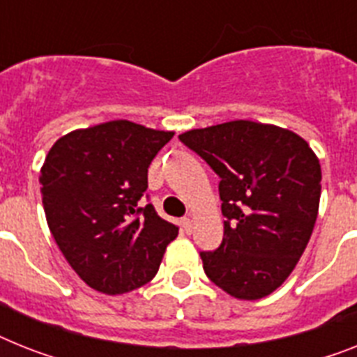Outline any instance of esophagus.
I'll return each mask as SVG.
<instances>
[{"label": "esophagus", "mask_w": 357, "mask_h": 357, "mask_svg": "<svg viewBox=\"0 0 357 357\" xmlns=\"http://www.w3.org/2000/svg\"><path fill=\"white\" fill-rule=\"evenodd\" d=\"M182 229H184V234H191L193 231V219H190V217L182 219Z\"/></svg>", "instance_id": "obj_1"}]
</instances>
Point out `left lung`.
<instances>
[{"label":"left lung","mask_w":357,"mask_h":357,"mask_svg":"<svg viewBox=\"0 0 357 357\" xmlns=\"http://www.w3.org/2000/svg\"><path fill=\"white\" fill-rule=\"evenodd\" d=\"M220 176L225 237L202 252L206 275L235 299L270 296L299 263L316 226L319 158L273 123L234 120L178 135Z\"/></svg>","instance_id":"8db88e82"}]
</instances>
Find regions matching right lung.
<instances>
[{
  "label": "right lung",
  "mask_w": 357,
  "mask_h": 357,
  "mask_svg": "<svg viewBox=\"0 0 357 357\" xmlns=\"http://www.w3.org/2000/svg\"><path fill=\"white\" fill-rule=\"evenodd\" d=\"M173 135L111 120L67 132L47 153L40 172L47 225L93 290L120 296L144 287L178 235L151 204H138L147 167Z\"/></svg>",
  "instance_id": "1"
}]
</instances>
